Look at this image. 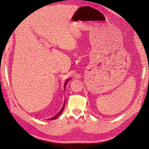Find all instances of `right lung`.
Segmentation results:
<instances>
[{
  "label": "right lung",
  "instance_id": "add662e5",
  "mask_svg": "<svg viewBox=\"0 0 149 149\" xmlns=\"http://www.w3.org/2000/svg\"><path fill=\"white\" fill-rule=\"evenodd\" d=\"M69 79H66V81H65V87H66V84H67V83H68V82L69 81ZM64 108H65V106H63L62 107V108H61V109L60 110V111L58 112V113L56 115V116H55L54 117H53V118H50V119H49V120H54V119H56L57 118H58V117L59 116L61 113H62V112L63 111V110H64Z\"/></svg>",
  "mask_w": 149,
  "mask_h": 149
}]
</instances>
